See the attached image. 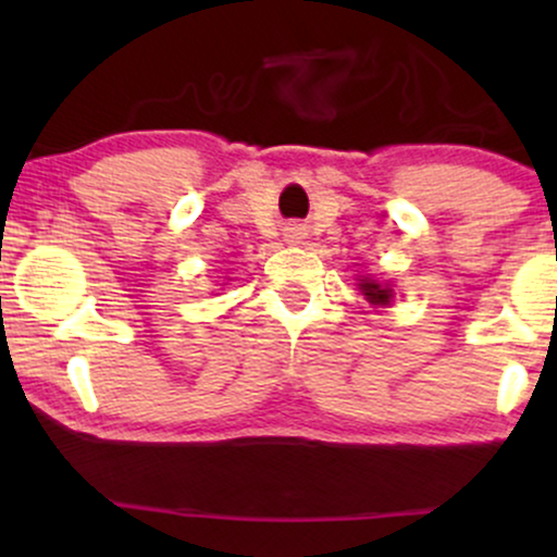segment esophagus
Masks as SVG:
<instances>
[{"label":"esophagus","instance_id":"obj_1","mask_svg":"<svg viewBox=\"0 0 557 557\" xmlns=\"http://www.w3.org/2000/svg\"><path fill=\"white\" fill-rule=\"evenodd\" d=\"M285 238L290 240V243H300L306 238V227H300V225H290L285 230Z\"/></svg>","mask_w":557,"mask_h":557}]
</instances>
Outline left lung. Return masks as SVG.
Wrapping results in <instances>:
<instances>
[{"mask_svg": "<svg viewBox=\"0 0 557 557\" xmlns=\"http://www.w3.org/2000/svg\"><path fill=\"white\" fill-rule=\"evenodd\" d=\"M361 293L369 298V304L387 306L393 300V290L387 285L374 283V280H361Z\"/></svg>", "mask_w": 557, "mask_h": 557, "instance_id": "left-lung-1", "label": "left lung"}]
</instances>
